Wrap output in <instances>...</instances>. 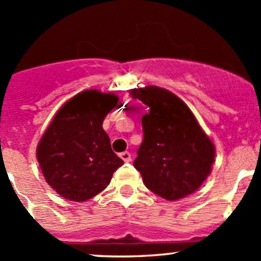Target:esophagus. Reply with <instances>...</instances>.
<instances>
[{
    "mask_svg": "<svg viewBox=\"0 0 261 261\" xmlns=\"http://www.w3.org/2000/svg\"><path fill=\"white\" fill-rule=\"evenodd\" d=\"M120 158L124 162H126V163H128V162H131V154L130 152H122V153H120Z\"/></svg>",
    "mask_w": 261,
    "mask_h": 261,
    "instance_id": "34e87169",
    "label": "esophagus"
}]
</instances>
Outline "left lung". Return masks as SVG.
Returning <instances> with one entry per match:
<instances>
[{
  "instance_id": "8db88e82",
  "label": "left lung",
  "mask_w": 261,
  "mask_h": 261,
  "mask_svg": "<svg viewBox=\"0 0 261 261\" xmlns=\"http://www.w3.org/2000/svg\"><path fill=\"white\" fill-rule=\"evenodd\" d=\"M149 108L142 116L143 142L134 167L158 196L175 201L191 195L211 174L215 143L178 95L157 86L130 89Z\"/></svg>"
}]
</instances>
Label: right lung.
<instances>
[{
  "instance_id": "right-lung-1",
  "label": "right lung",
  "mask_w": 261,
  "mask_h": 261,
  "mask_svg": "<svg viewBox=\"0 0 261 261\" xmlns=\"http://www.w3.org/2000/svg\"><path fill=\"white\" fill-rule=\"evenodd\" d=\"M115 93L86 89L58 110L37 146L45 181L60 196L83 202L103 191L124 161L114 153L103 128L118 104Z\"/></svg>"
}]
</instances>
